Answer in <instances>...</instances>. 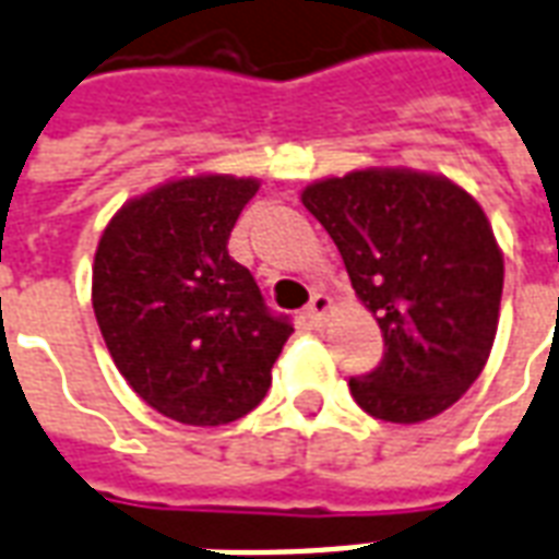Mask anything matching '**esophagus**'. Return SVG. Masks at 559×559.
Returning <instances> with one entry per match:
<instances>
[{
    "label": "esophagus",
    "mask_w": 559,
    "mask_h": 559,
    "mask_svg": "<svg viewBox=\"0 0 559 559\" xmlns=\"http://www.w3.org/2000/svg\"><path fill=\"white\" fill-rule=\"evenodd\" d=\"M329 311H332V299H329L325 293H317L311 299V305H308V320H311L313 325H322L325 317H329Z\"/></svg>",
    "instance_id": "obj_1"
}]
</instances>
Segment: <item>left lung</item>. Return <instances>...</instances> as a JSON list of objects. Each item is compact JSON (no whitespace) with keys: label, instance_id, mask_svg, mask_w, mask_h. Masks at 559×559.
Here are the masks:
<instances>
[{"label":"left lung","instance_id":"8db88e82","mask_svg":"<svg viewBox=\"0 0 559 559\" xmlns=\"http://www.w3.org/2000/svg\"><path fill=\"white\" fill-rule=\"evenodd\" d=\"M373 313L384 355L349 391L367 415L420 424L477 382L498 334L503 254L483 206L453 180L361 168L301 192Z\"/></svg>","mask_w":559,"mask_h":559}]
</instances>
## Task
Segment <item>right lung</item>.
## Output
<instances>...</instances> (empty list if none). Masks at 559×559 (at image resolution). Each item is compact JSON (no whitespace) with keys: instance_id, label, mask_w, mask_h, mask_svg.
<instances>
[{"instance_id":"add662e5","label":"right lung","mask_w":559,"mask_h":559,"mask_svg":"<svg viewBox=\"0 0 559 559\" xmlns=\"http://www.w3.org/2000/svg\"><path fill=\"white\" fill-rule=\"evenodd\" d=\"M260 180L195 175L132 198L94 254L91 305L135 394L189 427H222L258 406L293 334L227 239Z\"/></svg>"}]
</instances>
